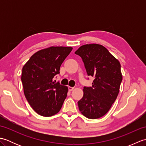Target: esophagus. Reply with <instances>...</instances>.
Returning <instances> with one entry per match:
<instances>
[{"label": "esophagus", "mask_w": 146, "mask_h": 146, "mask_svg": "<svg viewBox=\"0 0 146 146\" xmlns=\"http://www.w3.org/2000/svg\"><path fill=\"white\" fill-rule=\"evenodd\" d=\"M68 90H69L70 92H71L74 90V87H71V86H68Z\"/></svg>", "instance_id": "esophagus-1"}]
</instances>
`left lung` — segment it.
I'll return each mask as SVG.
<instances>
[{
  "mask_svg": "<svg viewBox=\"0 0 146 146\" xmlns=\"http://www.w3.org/2000/svg\"><path fill=\"white\" fill-rule=\"evenodd\" d=\"M75 53L82 58L88 75L95 78L92 86L83 88L79 110L88 119H98L108 112L119 93L122 80L120 62L98 44L83 45Z\"/></svg>",
  "mask_w": 146,
  "mask_h": 146,
  "instance_id": "8db88e82",
  "label": "left lung"
}]
</instances>
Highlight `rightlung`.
Wrapping results in <instances>:
<instances>
[{
    "mask_svg": "<svg viewBox=\"0 0 146 146\" xmlns=\"http://www.w3.org/2000/svg\"><path fill=\"white\" fill-rule=\"evenodd\" d=\"M73 49L51 46L35 52L24 65L21 80L24 95L37 113L51 117L60 111L68 88L52 82L61 64Z\"/></svg>",
    "mask_w": 146,
    "mask_h": 146,
    "instance_id": "right-lung-1",
    "label": "right lung"
}]
</instances>
